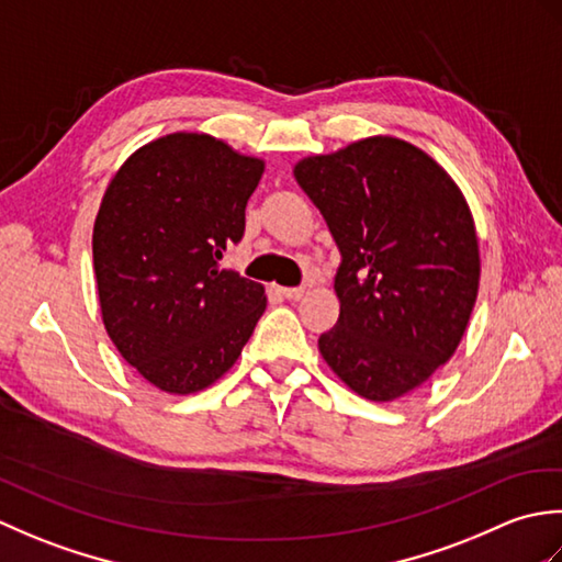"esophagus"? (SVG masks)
<instances>
[{"instance_id":"1","label":"esophagus","mask_w":562,"mask_h":562,"mask_svg":"<svg viewBox=\"0 0 562 562\" xmlns=\"http://www.w3.org/2000/svg\"><path fill=\"white\" fill-rule=\"evenodd\" d=\"M282 296H284V300L296 302V300H302V296H304V288H282Z\"/></svg>"}]
</instances>
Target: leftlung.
<instances>
[{"label": "left lung", "instance_id": "8db88e82", "mask_svg": "<svg viewBox=\"0 0 562 562\" xmlns=\"http://www.w3.org/2000/svg\"><path fill=\"white\" fill-rule=\"evenodd\" d=\"M294 176L340 250V316L318 350L355 393L398 398L469 326L481 278L471 210L435 159L396 137L302 159Z\"/></svg>", "mask_w": 562, "mask_h": 562}]
</instances>
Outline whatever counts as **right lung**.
<instances>
[{"label": "right lung", "instance_id": "add662e5", "mask_svg": "<svg viewBox=\"0 0 562 562\" xmlns=\"http://www.w3.org/2000/svg\"><path fill=\"white\" fill-rule=\"evenodd\" d=\"M262 161L210 135L176 133L137 149L93 224L103 324L127 364L169 393L229 372L266 312L254 280L222 270L246 229Z\"/></svg>", "mask_w": 562, "mask_h": 562}]
</instances>
